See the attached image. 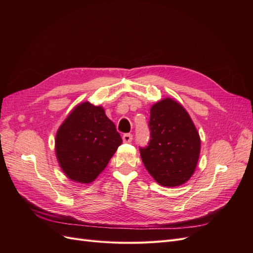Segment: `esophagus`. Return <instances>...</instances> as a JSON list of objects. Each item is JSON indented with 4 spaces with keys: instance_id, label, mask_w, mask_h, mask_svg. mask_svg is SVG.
Masks as SVG:
<instances>
[{
    "instance_id": "esophagus-1",
    "label": "esophagus",
    "mask_w": 253,
    "mask_h": 253,
    "mask_svg": "<svg viewBox=\"0 0 253 253\" xmlns=\"http://www.w3.org/2000/svg\"><path fill=\"white\" fill-rule=\"evenodd\" d=\"M133 139V135L132 134H125L124 136H122V140H124V142H131Z\"/></svg>"
}]
</instances>
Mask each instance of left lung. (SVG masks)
Returning a JSON list of instances; mask_svg holds the SVG:
<instances>
[{"instance_id":"left-lung-1","label":"left lung","mask_w":253,"mask_h":253,"mask_svg":"<svg viewBox=\"0 0 253 253\" xmlns=\"http://www.w3.org/2000/svg\"><path fill=\"white\" fill-rule=\"evenodd\" d=\"M151 139L140 148L142 163L164 187H177L193 175L201 153V138L190 115L172 98L151 106Z\"/></svg>"}]
</instances>
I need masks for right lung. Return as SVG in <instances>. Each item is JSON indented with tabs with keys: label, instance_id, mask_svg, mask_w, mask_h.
I'll return each instance as SVG.
<instances>
[{
	"label": "right lung",
	"instance_id": "add662e5",
	"mask_svg": "<svg viewBox=\"0 0 253 253\" xmlns=\"http://www.w3.org/2000/svg\"><path fill=\"white\" fill-rule=\"evenodd\" d=\"M122 143L113 121L101 105L88 101L75 106L58 128L55 151L67 178L93 182Z\"/></svg>",
	"mask_w": 253,
	"mask_h": 253
}]
</instances>
